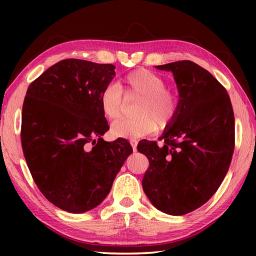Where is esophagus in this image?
<instances>
[{
    "label": "esophagus",
    "mask_w": 256,
    "mask_h": 256,
    "mask_svg": "<svg viewBox=\"0 0 256 256\" xmlns=\"http://www.w3.org/2000/svg\"><path fill=\"white\" fill-rule=\"evenodd\" d=\"M130 144H131L133 150L136 151V146H138V141L134 140V138H132V140H130Z\"/></svg>",
    "instance_id": "esophagus-1"
}]
</instances>
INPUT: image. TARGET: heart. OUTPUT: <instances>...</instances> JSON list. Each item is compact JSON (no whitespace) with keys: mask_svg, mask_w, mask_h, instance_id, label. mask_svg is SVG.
I'll list each match as a JSON object with an SVG mask.
<instances>
[{"mask_svg":"<svg viewBox=\"0 0 256 256\" xmlns=\"http://www.w3.org/2000/svg\"><path fill=\"white\" fill-rule=\"evenodd\" d=\"M164 86L162 76L146 68L128 73L118 84L106 86L99 96V106L107 120H116L122 115V92L126 97H138L133 110L136 116L112 123V136L132 140L156 131L158 126H167L178 110V97Z\"/></svg>","mask_w":256,"mask_h":256,"instance_id":"b5f03b06","label":"heart"}]
</instances>
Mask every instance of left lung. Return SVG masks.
<instances>
[{"label": "left lung", "mask_w": 256, "mask_h": 256, "mask_svg": "<svg viewBox=\"0 0 256 256\" xmlns=\"http://www.w3.org/2000/svg\"><path fill=\"white\" fill-rule=\"evenodd\" d=\"M174 76L178 110L159 140H142L138 151L149 168L142 188L152 206L183 216L204 204L219 188L235 146V118L226 89L190 60L156 66Z\"/></svg>", "instance_id": "8db88e82"}]
</instances>
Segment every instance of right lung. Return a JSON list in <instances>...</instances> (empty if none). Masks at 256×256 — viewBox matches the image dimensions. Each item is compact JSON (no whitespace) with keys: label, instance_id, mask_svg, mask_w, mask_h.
<instances>
[{"label":"right lung","instance_id":"add662e5","mask_svg":"<svg viewBox=\"0 0 256 256\" xmlns=\"http://www.w3.org/2000/svg\"><path fill=\"white\" fill-rule=\"evenodd\" d=\"M114 76L112 64L63 60L26 94L21 124L26 162L47 200L71 214L100 204L133 152L125 138H102L110 126L99 96Z\"/></svg>","mask_w":256,"mask_h":256}]
</instances>
